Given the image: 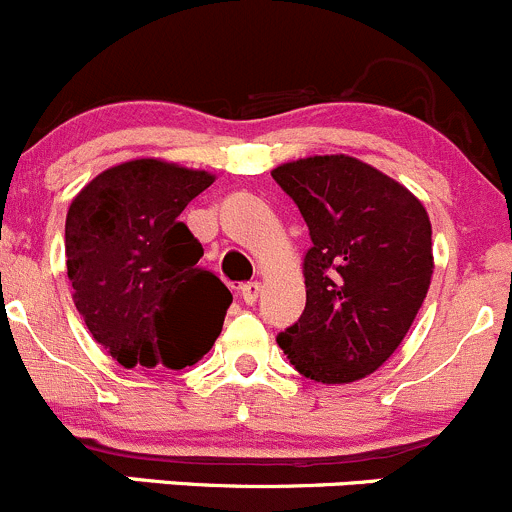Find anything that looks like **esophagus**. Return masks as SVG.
<instances>
[{"label":"esophagus","instance_id":"obj_1","mask_svg":"<svg viewBox=\"0 0 512 512\" xmlns=\"http://www.w3.org/2000/svg\"><path fill=\"white\" fill-rule=\"evenodd\" d=\"M260 292H262L260 282H247V285L240 287V297L245 304H255L257 297H260Z\"/></svg>","mask_w":512,"mask_h":512}]
</instances>
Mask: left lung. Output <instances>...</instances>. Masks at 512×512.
Returning <instances> with one entry per match:
<instances>
[{"label": "left lung", "instance_id": "obj_1", "mask_svg": "<svg viewBox=\"0 0 512 512\" xmlns=\"http://www.w3.org/2000/svg\"><path fill=\"white\" fill-rule=\"evenodd\" d=\"M272 178L312 237L307 304L277 344L307 379H364L399 349L426 299L433 275L426 208L394 178L342 153L282 163Z\"/></svg>", "mask_w": 512, "mask_h": 512}]
</instances>
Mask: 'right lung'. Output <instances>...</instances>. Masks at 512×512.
I'll use <instances>...</instances> for the list:
<instances>
[{"label":"right lung","instance_id":"add662e5","mask_svg":"<svg viewBox=\"0 0 512 512\" xmlns=\"http://www.w3.org/2000/svg\"><path fill=\"white\" fill-rule=\"evenodd\" d=\"M215 175L158 158L98 173L66 213V272L91 337L126 369H185L223 329L232 294L198 267L180 223Z\"/></svg>","mask_w":512,"mask_h":512}]
</instances>
